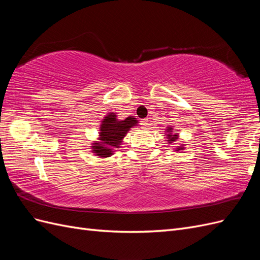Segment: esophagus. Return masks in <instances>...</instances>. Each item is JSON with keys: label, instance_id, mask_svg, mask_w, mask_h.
<instances>
[{"label": "esophagus", "instance_id": "1", "mask_svg": "<svg viewBox=\"0 0 260 260\" xmlns=\"http://www.w3.org/2000/svg\"><path fill=\"white\" fill-rule=\"evenodd\" d=\"M141 124H142V127L143 128H147L148 127V119H147V118H144V119H142V120H141Z\"/></svg>", "mask_w": 260, "mask_h": 260}]
</instances>
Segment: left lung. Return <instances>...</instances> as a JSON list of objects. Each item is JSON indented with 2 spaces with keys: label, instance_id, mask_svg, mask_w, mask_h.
<instances>
[{
  "label": "left lung",
  "instance_id": "1",
  "mask_svg": "<svg viewBox=\"0 0 260 260\" xmlns=\"http://www.w3.org/2000/svg\"><path fill=\"white\" fill-rule=\"evenodd\" d=\"M171 130H172V128H168L167 129V132H169V133H167V139H168V142L169 143H172V142H175V141L178 139V136L177 135H171ZM177 148V151H179V149H183V147L182 146H179V147H176Z\"/></svg>",
  "mask_w": 260,
  "mask_h": 260
}]
</instances>
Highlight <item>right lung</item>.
Masks as SVG:
<instances>
[{
    "label": "right lung",
    "instance_id": "1",
    "mask_svg": "<svg viewBox=\"0 0 260 260\" xmlns=\"http://www.w3.org/2000/svg\"><path fill=\"white\" fill-rule=\"evenodd\" d=\"M138 120L133 117L118 120L115 113H109L102 121L100 127V141L93 143V153L100 157H109L113 155L114 147H119L122 139L127 135L130 128L137 125Z\"/></svg>",
    "mask_w": 260,
    "mask_h": 260
}]
</instances>
